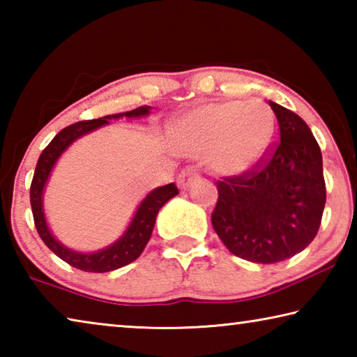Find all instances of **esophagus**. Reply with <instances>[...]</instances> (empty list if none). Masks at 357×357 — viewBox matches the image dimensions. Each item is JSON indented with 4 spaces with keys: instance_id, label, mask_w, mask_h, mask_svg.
<instances>
[{
    "instance_id": "1",
    "label": "esophagus",
    "mask_w": 357,
    "mask_h": 357,
    "mask_svg": "<svg viewBox=\"0 0 357 357\" xmlns=\"http://www.w3.org/2000/svg\"><path fill=\"white\" fill-rule=\"evenodd\" d=\"M200 178V174H198L197 168L195 167H185L183 172L179 173L178 176V184L181 189H189V187L195 183V181Z\"/></svg>"
}]
</instances>
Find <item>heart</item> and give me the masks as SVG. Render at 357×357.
<instances>
[{
	"label": "heart",
	"instance_id": "b5f03b06",
	"mask_svg": "<svg viewBox=\"0 0 357 357\" xmlns=\"http://www.w3.org/2000/svg\"><path fill=\"white\" fill-rule=\"evenodd\" d=\"M277 123L259 102H222L187 112L173 126L172 138L184 153L206 154L223 176L249 173L273 148Z\"/></svg>",
	"mask_w": 357,
	"mask_h": 357
}]
</instances>
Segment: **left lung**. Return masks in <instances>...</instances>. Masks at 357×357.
<instances>
[{"label": "left lung", "mask_w": 357, "mask_h": 357, "mask_svg": "<svg viewBox=\"0 0 357 357\" xmlns=\"http://www.w3.org/2000/svg\"><path fill=\"white\" fill-rule=\"evenodd\" d=\"M280 140L249 173L217 181L211 215L227 249L253 263L294 257L315 239L326 204L321 149L305 121L269 100Z\"/></svg>", "instance_id": "left-lung-1"}]
</instances>
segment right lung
I'll return each mask as SVG.
<instances>
[{"label": "right lung", "instance_id": "right-lung-1", "mask_svg": "<svg viewBox=\"0 0 357 357\" xmlns=\"http://www.w3.org/2000/svg\"><path fill=\"white\" fill-rule=\"evenodd\" d=\"M149 110L151 107L144 105L126 113L107 114V116H102L99 119L78 121V123L70 124L61 132H58L56 137L48 143V146L44 151H42L38 165H36L31 189H29V200H31L34 225L36 229H38L40 239L44 241L48 249L55 253L56 257L64 259L66 263L74 266L77 269L86 271V273H108V271H114L135 261V259L142 255V252L144 250V247H146L151 238L157 213H159V209L164 206L170 198L178 195V187L174 185V183H172L151 190L148 195L143 198L140 206L137 208L134 219L130 220L128 229L123 233V236L114 241L113 244L105 247V249H100L91 253H83L63 245L58 239H55V236H53L50 231V228L47 225L42 195H44L45 184L48 178H50L53 167H55L59 155H61L64 151L80 137L99 129L100 126L108 124L110 119H119L123 116H146V114H149Z\"/></svg>", "mask_w": 357, "mask_h": 357}]
</instances>
